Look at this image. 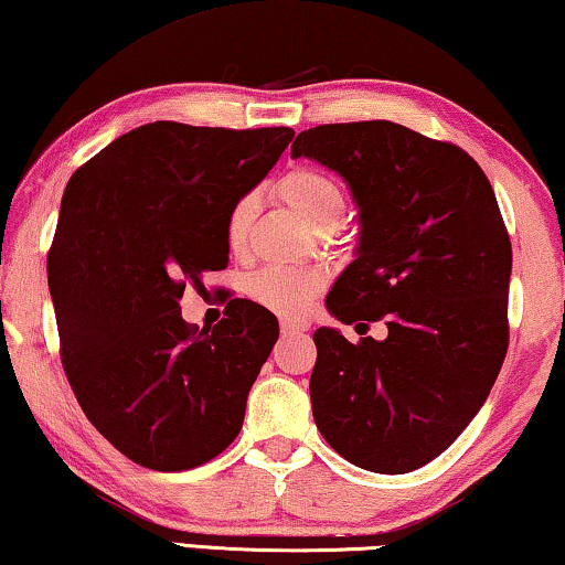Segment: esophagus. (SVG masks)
I'll list each match as a JSON object with an SVG mask.
<instances>
[{"instance_id": "esophagus-1", "label": "esophagus", "mask_w": 565, "mask_h": 565, "mask_svg": "<svg viewBox=\"0 0 565 565\" xmlns=\"http://www.w3.org/2000/svg\"><path fill=\"white\" fill-rule=\"evenodd\" d=\"M309 324L305 322V319H291V317H284L281 319V334H301L307 332Z\"/></svg>"}]
</instances>
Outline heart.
<instances>
[{
	"mask_svg": "<svg viewBox=\"0 0 565 565\" xmlns=\"http://www.w3.org/2000/svg\"><path fill=\"white\" fill-rule=\"evenodd\" d=\"M279 198L317 233L334 231L340 225L348 198L340 182L330 174L297 167L286 172L276 184ZM256 217V198L243 195L231 205L225 215V243L233 254H243L248 246V233ZM322 276L315 271H297V268H260L246 284V294L256 305L279 311V315H299L309 301L322 291Z\"/></svg>",
	"mask_w": 565,
	"mask_h": 565,
	"instance_id": "b5f03b06",
	"label": "heart"
}]
</instances>
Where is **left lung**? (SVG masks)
Masks as SVG:
<instances>
[{
  "mask_svg": "<svg viewBox=\"0 0 565 565\" xmlns=\"http://www.w3.org/2000/svg\"><path fill=\"white\" fill-rule=\"evenodd\" d=\"M291 157L330 167L360 207L358 258L327 309L388 327L360 342L319 327L311 414L355 467L406 475L465 431L508 352L512 248L498 198L465 149L393 121L315 126Z\"/></svg>",
  "mask_w": 565,
  "mask_h": 565,
  "instance_id": "obj_1",
  "label": "left lung"
}]
</instances>
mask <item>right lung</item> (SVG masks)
<instances>
[{"instance_id":"add662e5","label":"right lung","mask_w":565,"mask_h":565,"mask_svg":"<svg viewBox=\"0 0 565 565\" xmlns=\"http://www.w3.org/2000/svg\"><path fill=\"white\" fill-rule=\"evenodd\" d=\"M291 139L289 126L154 121L67 182L47 254L61 360L83 414L141 467H200L241 431L279 322L233 299L228 319L198 330L180 299L228 266L225 215Z\"/></svg>"}]
</instances>
